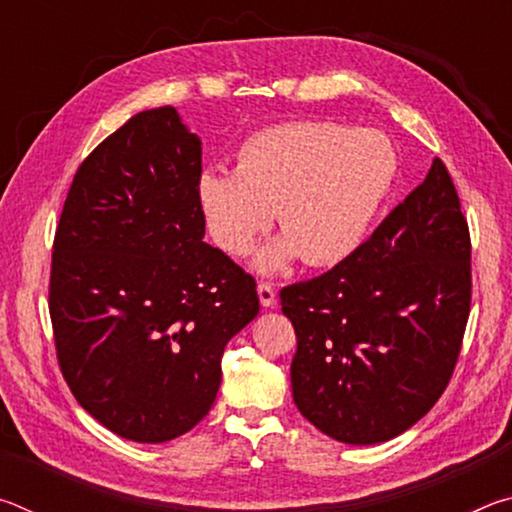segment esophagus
<instances>
[{"label": "esophagus", "mask_w": 512, "mask_h": 512, "mask_svg": "<svg viewBox=\"0 0 512 512\" xmlns=\"http://www.w3.org/2000/svg\"><path fill=\"white\" fill-rule=\"evenodd\" d=\"M257 293H259V302H262V307H275L277 293H275V287L271 282H259Z\"/></svg>", "instance_id": "obj_1"}]
</instances>
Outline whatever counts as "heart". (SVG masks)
I'll return each instance as SVG.
<instances>
[{
  "label": "heart",
  "mask_w": 512,
  "mask_h": 512,
  "mask_svg": "<svg viewBox=\"0 0 512 512\" xmlns=\"http://www.w3.org/2000/svg\"><path fill=\"white\" fill-rule=\"evenodd\" d=\"M395 176L397 151L381 131L289 121L246 137L235 171L203 169L196 198L228 255H248L277 212L284 237L259 253L262 271L298 255L309 266H332L363 244Z\"/></svg>",
  "instance_id": "b5f03b06"
}]
</instances>
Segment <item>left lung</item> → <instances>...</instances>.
<instances>
[{
    "instance_id": "left-lung-1",
    "label": "left lung",
    "mask_w": 512,
    "mask_h": 512,
    "mask_svg": "<svg viewBox=\"0 0 512 512\" xmlns=\"http://www.w3.org/2000/svg\"><path fill=\"white\" fill-rule=\"evenodd\" d=\"M472 244L443 160L366 244L280 291L298 411L348 445L400 436L445 393L472 302Z\"/></svg>"
}]
</instances>
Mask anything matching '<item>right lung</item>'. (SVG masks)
<instances>
[{"label": "right lung", "mask_w": 512, "mask_h": 512, "mask_svg": "<svg viewBox=\"0 0 512 512\" xmlns=\"http://www.w3.org/2000/svg\"><path fill=\"white\" fill-rule=\"evenodd\" d=\"M201 140L137 112L76 169L54 237L49 316L69 391L117 436L167 443L212 409L255 277L205 244Z\"/></svg>", "instance_id": "add662e5"}]
</instances>
